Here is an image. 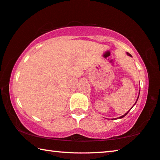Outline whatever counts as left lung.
Masks as SVG:
<instances>
[{
  "label": "left lung",
  "mask_w": 160,
  "mask_h": 160,
  "mask_svg": "<svg viewBox=\"0 0 160 160\" xmlns=\"http://www.w3.org/2000/svg\"><path fill=\"white\" fill-rule=\"evenodd\" d=\"M126 54H127L128 56H130V57H132V55H131V54H130L129 53H128V52H127V53H126ZM138 98H139V97H138ZM138 98H137V100H138ZM137 101H136V103H137ZM136 103H135V104H136ZM135 104H134V105H135ZM134 105H133V106H134ZM133 106H132V107H133ZM130 110H131V109H130ZM130 110H129V111H130ZM129 111H128V112H127V113H125V114H124V115H123V116H120V117H119V118H121L124 117V116H126V114H127V113H128V112H129Z\"/></svg>",
  "instance_id": "8db88e82"
}]
</instances>
